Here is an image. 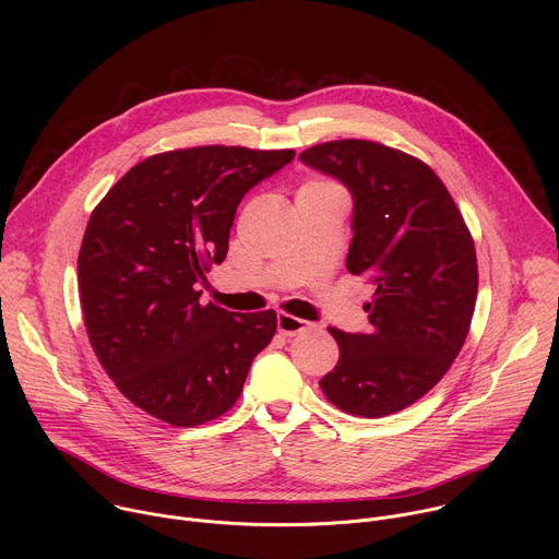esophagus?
<instances>
[{
	"label": "esophagus",
	"mask_w": 559,
	"mask_h": 559,
	"mask_svg": "<svg viewBox=\"0 0 559 559\" xmlns=\"http://www.w3.org/2000/svg\"><path fill=\"white\" fill-rule=\"evenodd\" d=\"M276 328H278V332H281L283 336H296V334L307 332V330H309V323L302 321V318H296V316H292V313L281 311V313L276 316Z\"/></svg>",
	"instance_id": "esophagus-1"
}]
</instances>
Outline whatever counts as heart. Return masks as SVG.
<instances>
[{
    "label": "heart",
    "mask_w": 559,
    "mask_h": 559,
    "mask_svg": "<svg viewBox=\"0 0 559 559\" xmlns=\"http://www.w3.org/2000/svg\"><path fill=\"white\" fill-rule=\"evenodd\" d=\"M302 188H334V186L328 181H321V179H313V181H307Z\"/></svg>",
    "instance_id": "b5f03b06"
}]
</instances>
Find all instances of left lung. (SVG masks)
<instances>
[{"mask_svg":"<svg viewBox=\"0 0 559 559\" xmlns=\"http://www.w3.org/2000/svg\"><path fill=\"white\" fill-rule=\"evenodd\" d=\"M298 158L349 188L347 270L376 289L369 334L330 328L341 356L321 389L345 414H395L440 382L466 341L477 296L471 231L440 177L403 150L341 139Z\"/></svg>","mask_w":559,"mask_h":559,"instance_id":"1","label":"left lung"}]
</instances>
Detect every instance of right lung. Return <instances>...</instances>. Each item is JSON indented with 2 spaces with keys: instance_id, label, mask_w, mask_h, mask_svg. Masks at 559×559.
<instances>
[{
  "instance_id": "add662e5",
  "label": "right lung",
  "mask_w": 559,
  "mask_h": 559,
  "mask_svg": "<svg viewBox=\"0 0 559 559\" xmlns=\"http://www.w3.org/2000/svg\"><path fill=\"white\" fill-rule=\"evenodd\" d=\"M294 150L199 145L147 156L93 210L76 259L91 345L117 389L175 427L216 420L276 334L274 309L234 313L197 283L223 263L238 203Z\"/></svg>"
}]
</instances>
